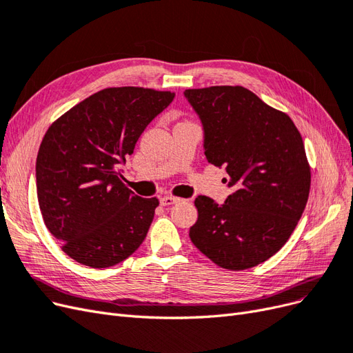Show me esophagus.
I'll list each match as a JSON object with an SVG mask.
<instances>
[{
	"label": "esophagus",
	"instance_id": "1",
	"mask_svg": "<svg viewBox=\"0 0 353 353\" xmlns=\"http://www.w3.org/2000/svg\"><path fill=\"white\" fill-rule=\"evenodd\" d=\"M160 202H161V205H164V207H168V205H174V203L180 202V198H177V196H170V195H167V196H163Z\"/></svg>",
	"mask_w": 353,
	"mask_h": 353
}]
</instances>
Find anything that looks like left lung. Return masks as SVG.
Listing matches in <instances>:
<instances>
[{"mask_svg":"<svg viewBox=\"0 0 353 353\" xmlns=\"http://www.w3.org/2000/svg\"><path fill=\"white\" fill-rule=\"evenodd\" d=\"M205 130L207 160L224 167L232 195L198 196L192 243L214 264L241 271L284 246L306 207L311 167L292 119L243 86L188 89Z\"/></svg>","mask_w":353,"mask_h":353,"instance_id":"1","label":"left lung"}]
</instances>
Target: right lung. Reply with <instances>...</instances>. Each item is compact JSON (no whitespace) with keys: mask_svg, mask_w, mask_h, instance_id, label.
Here are the masks:
<instances>
[{"mask_svg":"<svg viewBox=\"0 0 353 353\" xmlns=\"http://www.w3.org/2000/svg\"><path fill=\"white\" fill-rule=\"evenodd\" d=\"M173 98L170 90L107 88L45 133L37 158L39 208L64 254L79 264L112 267L145 241L160 201L134 195L120 165Z\"/></svg>","mask_w":353,"mask_h":353,"instance_id":"1","label":"right lung"}]
</instances>
